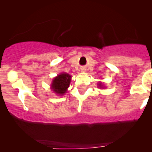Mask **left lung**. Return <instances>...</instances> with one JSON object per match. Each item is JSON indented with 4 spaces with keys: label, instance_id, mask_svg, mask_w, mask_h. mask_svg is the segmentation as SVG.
I'll list each match as a JSON object with an SVG mask.
<instances>
[{
    "label": "left lung",
    "instance_id": "obj_1",
    "mask_svg": "<svg viewBox=\"0 0 152 152\" xmlns=\"http://www.w3.org/2000/svg\"><path fill=\"white\" fill-rule=\"evenodd\" d=\"M99 86H100H100H101V84H100V85H99Z\"/></svg>",
    "mask_w": 152,
    "mask_h": 152
}]
</instances>
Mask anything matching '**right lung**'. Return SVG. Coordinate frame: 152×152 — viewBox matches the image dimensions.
I'll use <instances>...</instances> for the list:
<instances>
[{"instance_id":"1","label":"right lung","mask_w":152,"mask_h":152,"mask_svg":"<svg viewBox=\"0 0 152 152\" xmlns=\"http://www.w3.org/2000/svg\"><path fill=\"white\" fill-rule=\"evenodd\" d=\"M71 76L67 73H61L52 81V89L54 92L58 94H64L69 87Z\"/></svg>"}]
</instances>
